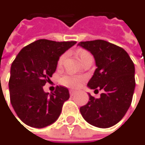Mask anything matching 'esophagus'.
Returning a JSON list of instances; mask_svg holds the SVG:
<instances>
[{
	"label": "esophagus",
	"instance_id": "obj_1",
	"mask_svg": "<svg viewBox=\"0 0 145 145\" xmlns=\"http://www.w3.org/2000/svg\"><path fill=\"white\" fill-rule=\"evenodd\" d=\"M76 93V91H75V90H69V94H70V96H73V95H75Z\"/></svg>",
	"mask_w": 145,
	"mask_h": 145
}]
</instances>
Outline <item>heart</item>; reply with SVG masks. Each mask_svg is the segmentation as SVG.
Returning <instances> with one entry per match:
<instances>
[{"mask_svg": "<svg viewBox=\"0 0 145 145\" xmlns=\"http://www.w3.org/2000/svg\"><path fill=\"white\" fill-rule=\"evenodd\" d=\"M88 53H89L88 52H87L86 50H83V49H80V50L77 51V55H78L80 60L83 57L88 55ZM64 57H65V55H63V54L62 56H60V57L57 60V66H61L63 64ZM84 80L85 79H84L83 76H78V75H73V74H68V75L63 76L60 79V83L62 85L67 87V88H79L82 84Z\"/></svg>", "mask_w": 145, "mask_h": 145, "instance_id": "b5f03b06", "label": "heart"}]
</instances>
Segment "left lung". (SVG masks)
<instances>
[{"label": "left lung", "mask_w": 145, "mask_h": 145, "mask_svg": "<svg viewBox=\"0 0 145 145\" xmlns=\"http://www.w3.org/2000/svg\"><path fill=\"white\" fill-rule=\"evenodd\" d=\"M78 46L94 57L97 69L88 83L91 89L103 90L99 99L89 94L88 103L80 108L89 124L108 128L118 123L129 109L135 89V68L121 47L103 40L81 41Z\"/></svg>", "instance_id": "8db88e82"}]
</instances>
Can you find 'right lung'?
I'll return each instance as SVG.
<instances>
[{
  "mask_svg": "<svg viewBox=\"0 0 145 145\" xmlns=\"http://www.w3.org/2000/svg\"><path fill=\"white\" fill-rule=\"evenodd\" d=\"M76 43L40 39L24 46L17 55L10 71V101L24 124L42 128L59 117L63 103L69 98V90L57 86L49 94L43 86L56 71L59 57Z\"/></svg>",
  "mask_w": 145,
  "mask_h": 145,
  "instance_id": "right-lung-1",
  "label": "right lung"
}]
</instances>
